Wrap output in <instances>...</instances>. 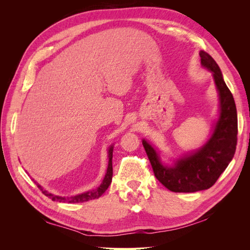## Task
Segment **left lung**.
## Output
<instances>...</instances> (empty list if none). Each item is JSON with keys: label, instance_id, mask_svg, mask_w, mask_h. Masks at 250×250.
Segmentation results:
<instances>
[{"label": "left lung", "instance_id": "obj_1", "mask_svg": "<svg viewBox=\"0 0 250 250\" xmlns=\"http://www.w3.org/2000/svg\"><path fill=\"white\" fill-rule=\"evenodd\" d=\"M199 55L201 64L213 72L220 96V118L213 135L200 150L181 158L174 167L164 166L155 150L143 141L155 177L168 190L176 193H193L214 186L236 152L238 117L232 94L214 58L204 51H200Z\"/></svg>", "mask_w": 250, "mask_h": 250}]
</instances>
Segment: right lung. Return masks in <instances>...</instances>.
I'll return each instance as SVG.
<instances>
[{"instance_id":"1","label":"right lung","mask_w":250,"mask_h":250,"mask_svg":"<svg viewBox=\"0 0 250 250\" xmlns=\"http://www.w3.org/2000/svg\"><path fill=\"white\" fill-rule=\"evenodd\" d=\"M112 151H113V148L112 146L109 148L108 150V168H107V172L106 174H105V177L102 181V184L100 185L99 188H95V190H92V191H88V192H85L83 194H80V195H76V196H72V197H60V196H55V195H52L50 193H48L47 191L42 190V188L37 185V188H40V190L42 191V194H44L47 196V197H49L50 199H52L53 201H59V202H67V203H78V202H85V201H88V200H92V199H97L99 198L100 196L107 190V188L109 187L110 183H111V179H112ZM34 180V179H33Z\"/></svg>"}]
</instances>
